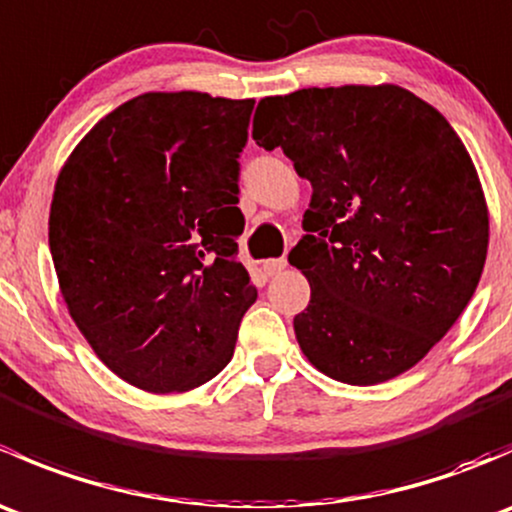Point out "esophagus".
I'll use <instances>...</instances> for the list:
<instances>
[{
	"instance_id": "obj_1",
	"label": "esophagus",
	"mask_w": 512,
	"mask_h": 512,
	"mask_svg": "<svg viewBox=\"0 0 512 512\" xmlns=\"http://www.w3.org/2000/svg\"><path fill=\"white\" fill-rule=\"evenodd\" d=\"M285 267H287V260H285V257H272V260H265V262H262V272H265L267 277L280 275V272L285 270Z\"/></svg>"
}]
</instances>
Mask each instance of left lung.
Segmentation results:
<instances>
[{"instance_id": "1", "label": "left lung", "mask_w": 512, "mask_h": 512, "mask_svg": "<svg viewBox=\"0 0 512 512\" xmlns=\"http://www.w3.org/2000/svg\"><path fill=\"white\" fill-rule=\"evenodd\" d=\"M252 138L312 183L289 262L312 287L294 317L304 356L371 386L418 364L476 292L488 210L466 146L401 86L262 98Z\"/></svg>"}]
</instances>
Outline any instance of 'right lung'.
Returning a JSON list of instances; mask_svg holds the SVG:
<instances>
[{"label": "right lung", "mask_w": 512, "mask_h": 512, "mask_svg": "<svg viewBox=\"0 0 512 512\" xmlns=\"http://www.w3.org/2000/svg\"><path fill=\"white\" fill-rule=\"evenodd\" d=\"M252 108L198 91L136 96L56 180L49 247L66 307L98 359L143 391L218 376L257 299L237 260Z\"/></svg>", "instance_id": "right-lung-1"}]
</instances>
